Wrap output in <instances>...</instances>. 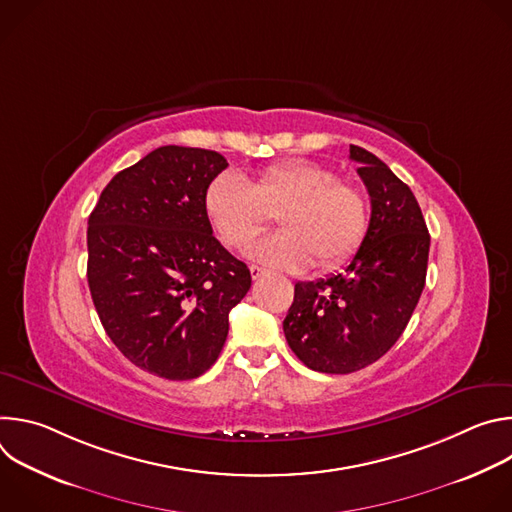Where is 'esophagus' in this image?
Returning a JSON list of instances; mask_svg holds the SVG:
<instances>
[{
  "label": "esophagus",
  "mask_w": 512,
  "mask_h": 512,
  "mask_svg": "<svg viewBox=\"0 0 512 512\" xmlns=\"http://www.w3.org/2000/svg\"><path fill=\"white\" fill-rule=\"evenodd\" d=\"M249 271H251V277L253 279H259V277H263L267 271L263 269V267H259V265H249Z\"/></svg>",
  "instance_id": "34e87169"
}]
</instances>
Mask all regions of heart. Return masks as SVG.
<instances>
[{
	"instance_id": "1",
	"label": "heart",
	"mask_w": 512,
	"mask_h": 512,
	"mask_svg": "<svg viewBox=\"0 0 512 512\" xmlns=\"http://www.w3.org/2000/svg\"><path fill=\"white\" fill-rule=\"evenodd\" d=\"M204 210L231 249L245 247L277 214L281 231L251 243L247 255L287 271L306 269L312 261L320 269L342 265L369 231L364 194L312 160L271 164L253 186L233 172L218 174L204 190Z\"/></svg>"
}]
</instances>
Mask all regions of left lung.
I'll return each instance as SVG.
<instances>
[{"mask_svg":"<svg viewBox=\"0 0 512 512\" xmlns=\"http://www.w3.org/2000/svg\"><path fill=\"white\" fill-rule=\"evenodd\" d=\"M371 196L369 231L342 273L296 283L283 320L308 369L348 375L379 360L403 334L425 287L429 233L421 208L375 154L350 145Z\"/></svg>","mask_w":512,"mask_h":512,"instance_id":"left-lung-1","label":"left lung"}]
</instances>
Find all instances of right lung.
Wrapping results in <instances>:
<instances>
[{"label": "right lung", "instance_id": "right-lung-1", "mask_svg": "<svg viewBox=\"0 0 512 512\" xmlns=\"http://www.w3.org/2000/svg\"><path fill=\"white\" fill-rule=\"evenodd\" d=\"M227 166L218 152L164 145L115 174L89 216L87 279L101 324L135 367L168 381L212 367L251 287L204 210L208 182Z\"/></svg>", "mask_w": 512, "mask_h": 512}]
</instances>
